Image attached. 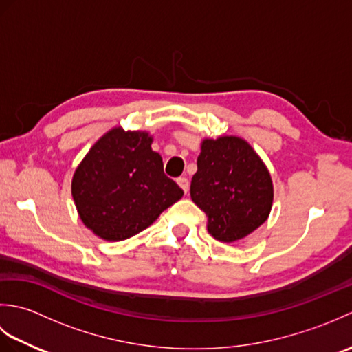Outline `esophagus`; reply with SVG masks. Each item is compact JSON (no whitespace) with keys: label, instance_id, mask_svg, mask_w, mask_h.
Instances as JSON below:
<instances>
[{"label":"esophagus","instance_id":"obj_1","mask_svg":"<svg viewBox=\"0 0 352 352\" xmlns=\"http://www.w3.org/2000/svg\"><path fill=\"white\" fill-rule=\"evenodd\" d=\"M177 183L183 189L184 193H188V190H189V180H188V178H184V177L177 178Z\"/></svg>","mask_w":352,"mask_h":352}]
</instances>
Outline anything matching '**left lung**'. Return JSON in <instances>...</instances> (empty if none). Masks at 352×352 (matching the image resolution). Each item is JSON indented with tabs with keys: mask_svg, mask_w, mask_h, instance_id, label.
Listing matches in <instances>:
<instances>
[{
	"mask_svg": "<svg viewBox=\"0 0 352 352\" xmlns=\"http://www.w3.org/2000/svg\"><path fill=\"white\" fill-rule=\"evenodd\" d=\"M192 177L190 197L207 214V230L231 243L251 234L272 208L267 168L248 142L236 136L204 139Z\"/></svg>",
	"mask_w": 352,
	"mask_h": 352,
	"instance_id": "obj_1",
	"label": "left lung"
}]
</instances>
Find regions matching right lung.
Masks as SVG:
<instances>
[{
    "label": "right lung",
    "mask_w": 352,
    "mask_h": 352,
    "mask_svg": "<svg viewBox=\"0 0 352 352\" xmlns=\"http://www.w3.org/2000/svg\"><path fill=\"white\" fill-rule=\"evenodd\" d=\"M146 131L115 126L96 144L72 177V198L80 219L109 242L125 241L148 228L183 197L163 172Z\"/></svg>",
    "instance_id": "right-lung-1"
}]
</instances>
